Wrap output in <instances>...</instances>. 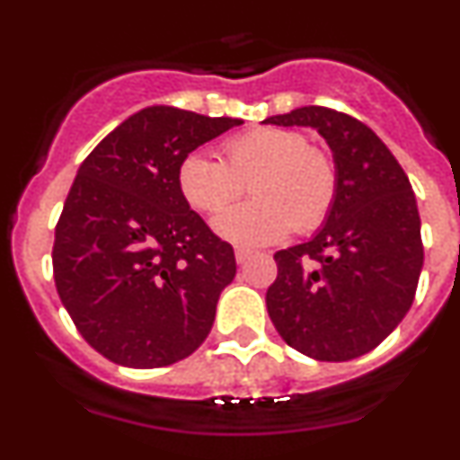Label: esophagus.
<instances>
[{"label":"esophagus","mask_w":460,"mask_h":460,"mask_svg":"<svg viewBox=\"0 0 460 460\" xmlns=\"http://www.w3.org/2000/svg\"><path fill=\"white\" fill-rule=\"evenodd\" d=\"M252 256H253L252 249H247V247H235V260H238L240 264L247 262V260L252 258Z\"/></svg>","instance_id":"esophagus-1"}]
</instances>
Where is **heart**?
<instances>
[{
    "instance_id": "1",
    "label": "heart",
    "mask_w": 460,
    "mask_h": 460,
    "mask_svg": "<svg viewBox=\"0 0 460 460\" xmlns=\"http://www.w3.org/2000/svg\"><path fill=\"white\" fill-rule=\"evenodd\" d=\"M250 182L254 200L213 217V231L238 244L280 240L291 229H318L338 196V169L327 148L296 128L256 127L222 142L220 157L193 151L180 162L178 189L193 208L216 213Z\"/></svg>"
}]
</instances>
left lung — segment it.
<instances>
[{
	"instance_id": "1",
	"label": "left lung",
	"mask_w": 460,
	"mask_h": 460,
	"mask_svg": "<svg viewBox=\"0 0 460 460\" xmlns=\"http://www.w3.org/2000/svg\"><path fill=\"white\" fill-rule=\"evenodd\" d=\"M264 124L316 128L338 169V196L323 229L273 256L269 318L282 341L309 358H358L414 303L423 243L410 178L372 128L347 113L303 106Z\"/></svg>"
}]
</instances>
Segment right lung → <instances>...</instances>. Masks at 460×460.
<instances>
[{"mask_svg":"<svg viewBox=\"0 0 460 460\" xmlns=\"http://www.w3.org/2000/svg\"><path fill=\"white\" fill-rule=\"evenodd\" d=\"M243 119L148 106L82 162L55 226V287L77 332L124 367H166L208 336L234 247L191 211L178 166Z\"/></svg>","mask_w":460,"mask_h":460,"instance_id":"1","label":"right lung"}]
</instances>
